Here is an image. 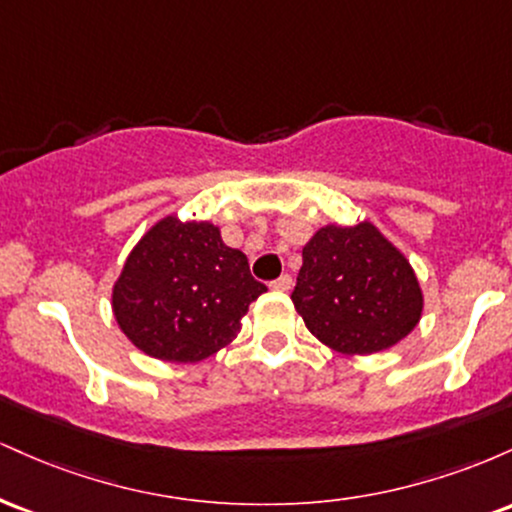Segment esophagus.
<instances>
[{
	"label": "esophagus",
	"instance_id": "obj_1",
	"mask_svg": "<svg viewBox=\"0 0 512 512\" xmlns=\"http://www.w3.org/2000/svg\"><path fill=\"white\" fill-rule=\"evenodd\" d=\"M269 286H272L274 291H291V286H293V279H291L289 274H281L279 279H274L272 284H269Z\"/></svg>",
	"mask_w": 512,
	"mask_h": 512
}]
</instances>
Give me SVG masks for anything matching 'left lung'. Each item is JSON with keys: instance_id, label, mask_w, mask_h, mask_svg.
I'll use <instances>...</instances> for the list:
<instances>
[{"instance_id": "1", "label": "left lung", "mask_w": 512, "mask_h": 512, "mask_svg": "<svg viewBox=\"0 0 512 512\" xmlns=\"http://www.w3.org/2000/svg\"><path fill=\"white\" fill-rule=\"evenodd\" d=\"M291 301L305 327L346 356L402 342L424 310L409 260L368 221L330 223L305 243Z\"/></svg>"}]
</instances>
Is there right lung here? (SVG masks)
I'll use <instances>...</instances> for the list:
<instances>
[{
	"instance_id": "obj_1",
	"label": "right lung",
	"mask_w": 512,
	"mask_h": 512,
	"mask_svg": "<svg viewBox=\"0 0 512 512\" xmlns=\"http://www.w3.org/2000/svg\"><path fill=\"white\" fill-rule=\"evenodd\" d=\"M267 291L248 257L209 221L166 216L129 252L113 286L120 330L146 356L197 363L240 332L248 305Z\"/></svg>"
}]
</instances>
